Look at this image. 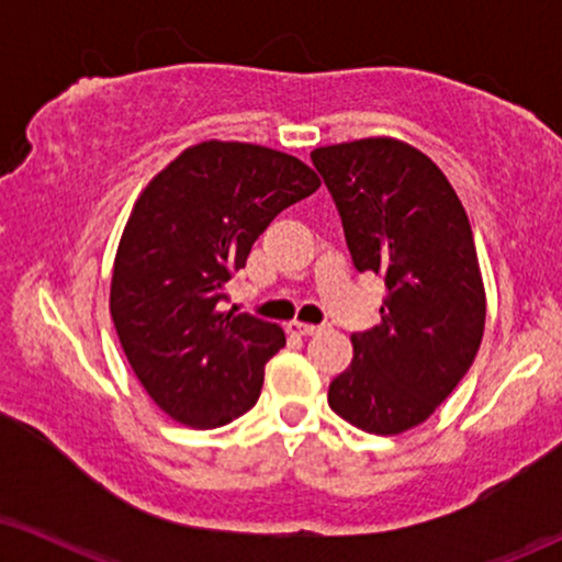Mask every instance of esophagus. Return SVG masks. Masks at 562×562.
<instances>
[{
    "label": "esophagus",
    "mask_w": 562,
    "mask_h": 562,
    "mask_svg": "<svg viewBox=\"0 0 562 562\" xmlns=\"http://www.w3.org/2000/svg\"><path fill=\"white\" fill-rule=\"evenodd\" d=\"M286 329L291 335H302V337H310V335H317V333H322V329L325 327H319V325H306V322H289L286 325Z\"/></svg>",
    "instance_id": "esophagus-1"
}]
</instances>
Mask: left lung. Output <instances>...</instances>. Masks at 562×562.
<instances>
[{
    "label": "left lung",
    "instance_id": "1",
    "mask_svg": "<svg viewBox=\"0 0 562 562\" xmlns=\"http://www.w3.org/2000/svg\"><path fill=\"white\" fill-rule=\"evenodd\" d=\"M360 273L386 283L381 325L356 333L327 402L373 435L417 427L473 366L486 294L468 214L445 173L412 145L366 137L312 150Z\"/></svg>",
    "mask_w": 562,
    "mask_h": 562
}]
</instances>
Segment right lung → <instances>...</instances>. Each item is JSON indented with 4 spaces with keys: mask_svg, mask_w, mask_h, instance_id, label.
I'll use <instances>...</instances> for the list:
<instances>
[{
    "mask_svg": "<svg viewBox=\"0 0 562 562\" xmlns=\"http://www.w3.org/2000/svg\"><path fill=\"white\" fill-rule=\"evenodd\" d=\"M317 189L299 158L222 140L187 148L143 189L114 258L110 312L137 381L171 419L212 429L256 406L286 337L222 302L276 214Z\"/></svg>",
    "mask_w": 562,
    "mask_h": 562,
    "instance_id": "1",
    "label": "right lung"
}]
</instances>
